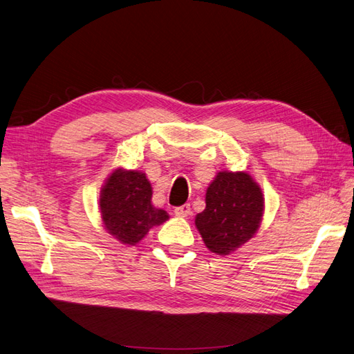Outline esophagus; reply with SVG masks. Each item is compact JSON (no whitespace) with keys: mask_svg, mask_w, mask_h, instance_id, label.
Here are the masks:
<instances>
[{"mask_svg":"<svg viewBox=\"0 0 354 354\" xmlns=\"http://www.w3.org/2000/svg\"><path fill=\"white\" fill-rule=\"evenodd\" d=\"M175 214L179 216V218H187V216L191 214V206L189 204H184V206H179V207H175Z\"/></svg>","mask_w":354,"mask_h":354,"instance_id":"34e87169","label":"esophagus"}]
</instances>
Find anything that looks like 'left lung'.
<instances>
[{"mask_svg":"<svg viewBox=\"0 0 354 354\" xmlns=\"http://www.w3.org/2000/svg\"><path fill=\"white\" fill-rule=\"evenodd\" d=\"M265 212L260 185L247 172H218L206 191L196 226L212 253L227 256L259 231Z\"/></svg>","mask_w":354,"mask_h":354,"instance_id":"left-lung-1","label":"left lung"}]
</instances>
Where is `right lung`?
<instances>
[{"mask_svg":"<svg viewBox=\"0 0 354 354\" xmlns=\"http://www.w3.org/2000/svg\"><path fill=\"white\" fill-rule=\"evenodd\" d=\"M151 197V184L141 170H113L100 191L104 230L120 244H138L153 226L169 219L163 209L153 206Z\"/></svg>","mask_w":354,"mask_h":354,"instance_id":"obj_1","label":"right lung"}]
</instances>
